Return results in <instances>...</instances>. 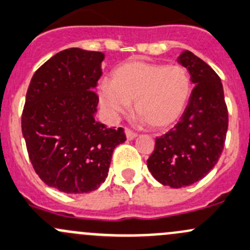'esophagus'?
I'll return each mask as SVG.
<instances>
[{"label":"esophagus","mask_w":250,"mask_h":250,"mask_svg":"<svg viewBox=\"0 0 250 250\" xmlns=\"http://www.w3.org/2000/svg\"><path fill=\"white\" fill-rule=\"evenodd\" d=\"M125 136H127L128 140H134V139H135L136 136H138V134L134 133V132H132V130L128 129V128H125Z\"/></svg>","instance_id":"1"}]
</instances>
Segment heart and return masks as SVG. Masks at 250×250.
I'll return each mask as SVG.
<instances>
[{
    "mask_svg": "<svg viewBox=\"0 0 250 250\" xmlns=\"http://www.w3.org/2000/svg\"><path fill=\"white\" fill-rule=\"evenodd\" d=\"M191 94L188 70L180 64L129 61L112 72L111 81L98 85L102 107L111 120L130 110V102L143 123L154 129L175 125L185 112Z\"/></svg>",
    "mask_w": 250,
    "mask_h": 250,
    "instance_id": "1",
    "label": "heart"
}]
</instances>
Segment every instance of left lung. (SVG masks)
Wrapping results in <instances>:
<instances>
[{"instance_id":"obj_1","label":"left lung","mask_w":250,"mask_h":250,"mask_svg":"<svg viewBox=\"0 0 250 250\" xmlns=\"http://www.w3.org/2000/svg\"><path fill=\"white\" fill-rule=\"evenodd\" d=\"M177 62L190 75L194 88L180 122L156 139L147 167L163 186L182 188L204 178L217 164L228 132V107L217 73L185 50Z\"/></svg>"}]
</instances>
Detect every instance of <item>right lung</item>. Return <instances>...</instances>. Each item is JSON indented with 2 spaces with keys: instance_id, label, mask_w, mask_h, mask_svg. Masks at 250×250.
<instances>
[{
  "instance_id": "right-lung-1",
  "label": "right lung",
  "mask_w": 250,
  "mask_h": 250,
  "mask_svg": "<svg viewBox=\"0 0 250 250\" xmlns=\"http://www.w3.org/2000/svg\"><path fill=\"white\" fill-rule=\"evenodd\" d=\"M103 52L70 48L48 60L31 79L21 129L37 175L69 194L96 190L109 172L122 128L96 120Z\"/></svg>"
}]
</instances>
